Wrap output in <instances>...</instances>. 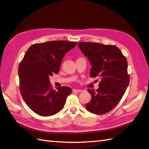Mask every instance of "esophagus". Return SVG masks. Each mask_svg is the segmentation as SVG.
<instances>
[{
	"instance_id": "1",
	"label": "esophagus",
	"mask_w": 149,
	"mask_h": 149,
	"mask_svg": "<svg viewBox=\"0 0 149 149\" xmlns=\"http://www.w3.org/2000/svg\"><path fill=\"white\" fill-rule=\"evenodd\" d=\"M72 91L74 93H80V92H82L83 91L81 89H73Z\"/></svg>"
}]
</instances>
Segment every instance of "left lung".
<instances>
[{
	"label": "left lung",
	"mask_w": 149,
	"mask_h": 149,
	"mask_svg": "<svg viewBox=\"0 0 149 149\" xmlns=\"http://www.w3.org/2000/svg\"><path fill=\"white\" fill-rule=\"evenodd\" d=\"M78 47L92 65L90 76L100 79L99 89H88L91 100L85 108L93 114H106L119 103L129 85L127 60L115 45L80 42Z\"/></svg>",
	"instance_id": "1"
}]
</instances>
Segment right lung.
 Returning a JSON list of instances; mask_svg holds the SVG:
<instances>
[{
    "label": "right lung",
    "instance_id": "add662e5",
    "mask_svg": "<svg viewBox=\"0 0 149 149\" xmlns=\"http://www.w3.org/2000/svg\"><path fill=\"white\" fill-rule=\"evenodd\" d=\"M77 42L52 41L31 45L19 63V90L24 101L41 116L56 114L62 109L72 89H52L49 77L58 73L63 57Z\"/></svg>",
    "mask_w": 149,
    "mask_h": 149
}]
</instances>
